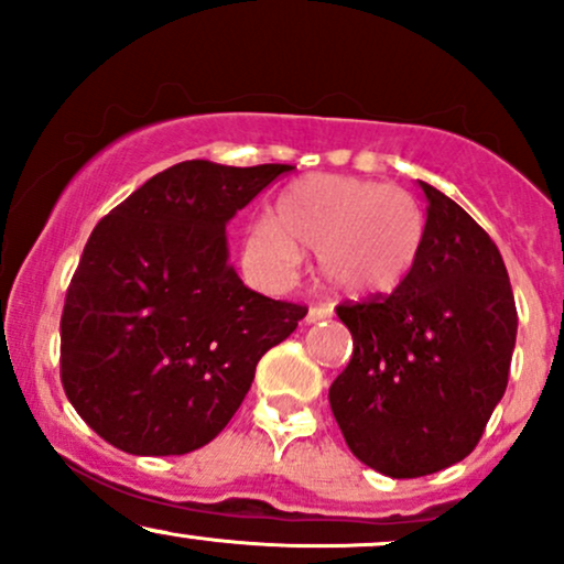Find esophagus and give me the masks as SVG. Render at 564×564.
Wrapping results in <instances>:
<instances>
[{"label": "esophagus", "mask_w": 564, "mask_h": 564, "mask_svg": "<svg viewBox=\"0 0 564 564\" xmlns=\"http://www.w3.org/2000/svg\"><path fill=\"white\" fill-rule=\"evenodd\" d=\"M326 318H332V307H326V304H315V307L307 310V318H304V323H315Z\"/></svg>", "instance_id": "esophagus-1"}]
</instances>
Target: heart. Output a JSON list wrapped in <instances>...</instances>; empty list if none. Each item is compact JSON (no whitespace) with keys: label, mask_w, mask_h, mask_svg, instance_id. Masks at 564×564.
<instances>
[{"label":"heart","mask_w":564,"mask_h":564,"mask_svg":"<svg viewBox=\"0 0 564 564\" xmlns=\"http://www.w3.org/2000/svg\"><path fill=\"white\" fill-rule=\"evenodd\" d=\"M422 241V206L400 187L310 174L278 196L275 217H257L246 228L243 254L257 273L286 281L302 260L300 249H313L323 286L368 300L405 281Z\"/></svg>","instance_id":"obj_1"}]
</instances>
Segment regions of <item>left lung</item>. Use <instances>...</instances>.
Masks as SVG:
<instances>
[{
  "label": "left lung",
  "mask_w": 564,
  "mask_h": 564,
  "mask_svg": "<svg viewBox=\"0 0 564 564\" xmlns=\"http://www.w3.org/2000/svg\"><path fill=\"white\" fill-rule=\"evenodd\" d=\"M422 185L419 260L390 296L345 302L352 358L328 390L349 451L381 475L424 477L467 458L503 398L517 307L498 246Z\"/></svg>",
  "instance_id": "8db88e82"
}]
</instances>
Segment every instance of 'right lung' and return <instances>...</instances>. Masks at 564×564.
Masks as SVG:
<instances>
[{
  "label": "right lung",
  "instance_id": "right-lung-1",
  "mask_svg": "<svg viewBox=\"0 0 564 564\" xmlns=\"http://www.w3.org/2000/svg\"><path fill=\"white\" fill-rule=\"evenodd\" d=\"M289 164L183 161L95 225L61 318V381L76 413L132 456L215 440L257 364L307 315L246 289L225 225Z\"/></svg>",
  "mask_w": 564,
  "mask_h": 564
}]
</instances>
